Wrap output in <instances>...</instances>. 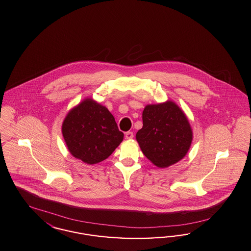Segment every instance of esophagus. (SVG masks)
I'll use <instances>...</instances> for the list:
<instances>
[{
    "label": "esophagus",
    "instance_id": "34e87169",
    "mask_svg": "<svg viewBox=\"0 0 251 251\" xmlns=\"http://www.w3.org/2000/svg\"><path fill=\"white\" fill-rule=\"evenodd\" d=\"M125 137H126V139H128V140L132 139V138H133V132H131V131H127V132L125 133Z\"/></svg>",
    "mask_w": 251,
    "mask_h": 251
}]
</instances>
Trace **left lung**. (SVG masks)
Returning a JSON list of instances; mask_svg holds the SVG:
<instances>
[{
	"label": "left lung",
	"mask_w": 251,
	"mask_h": 251,
	"mask_svg": "<svg viewBox=\"0 0 251 251\" xmlns=\"http://www.w3.org/2000/svg\"><path fill=\"white\" fill-rule=\"evenodd\" d=\"M143 127L136 133L141 151L159 168L182 160L191 148L193 133L186 114L173 100L148 104L144 108Z\"/></svg>",
	"instance_id": "8db88e82"
}]
</instances>
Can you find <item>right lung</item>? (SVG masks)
<instances>
[{"mask_svg":"<svg viewBox=\"0 0 251 251\" xmlns=\"http://www.w3.org/2000/svg\"><path fill=\"white\" fill-rule=\"evenodd\" d=\"M61 132L72 156L90 165L107 159L124 137L109 110L92 98L67 113Z\"/></svg>","mask_w":251,"mask_h":251,"instance_id":"1","label":"right lung"}]
</instances>
